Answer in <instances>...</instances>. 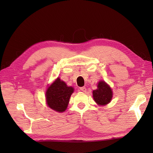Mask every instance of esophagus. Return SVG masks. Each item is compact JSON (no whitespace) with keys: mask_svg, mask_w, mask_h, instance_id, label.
Listing matches in <instances>:
<instances>
[{"mask_svg":"<svg viewBox=\"0 0 153 153\" xmlns=\"http://www.w3.org/2000/svg\"><path fill=\"white\" fill-rule=\"evenodd\" d=\"M80 91H82V92H86V88H85V87H80Z\"/></svg>","mask_w":153,"mask_h":153,"instance_id":"34e87169","label":"esophagus"}]
</instances>
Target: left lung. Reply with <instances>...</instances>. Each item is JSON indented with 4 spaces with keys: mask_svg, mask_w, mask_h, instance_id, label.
I'll use <instances>...</instances> for the list:
<instances>
[{
    "mask_svg": "<svg viewBox=\"0 0 153 153\" xmlns=\"http://www.w3.org/2000/svg\"><path fill=\"white\" fill-rule=\"evenodd\" d=\"M92 94L94 101L100 105L108 104L112 98V89L104 81L98 83V89L93 91Z\"/></svg>",
    "mask_w": 153,
    "mask_h": 153,
    "instance_id": "obj_1",
    "label": "left lung"
}]
</instances>
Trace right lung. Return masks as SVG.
Returning a JSON list of instances; mask_svg holds the SVG:
<instances>
[{
    "label": "right lung",
    "mask_w": 153,
    "mask_h": 153,
    "mask_svg": "<svg viewBox=\"0 0 153 153\" xmlns=\"http://www.w3.org/2000/svg\"><path fill=\"white\" fill-rule=\"evenodd\" d=\"M73 92V87H68L65 82L57 78L46 92L48 106L57 112H64L68 107L69 98Z\"/></svg>",
    "instance_id": "right-lung-1"
}]
</instances>
